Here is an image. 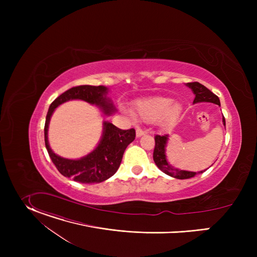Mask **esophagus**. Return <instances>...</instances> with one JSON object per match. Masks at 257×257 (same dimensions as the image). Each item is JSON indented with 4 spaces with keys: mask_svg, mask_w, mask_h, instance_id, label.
<instances>
[{
    "mask_svg": "<svg viewBox=\"0 0 257 257\" xmlns=\"http://www.w3.org/2000/svg\"><path fill=\"white\" fill-rule=\"evenodd\" d=\"M146 133H148V131L144 130V129H141V128H137L136 129V136L137 137H140V136H142V135H144Z\"/></svg>",
    "mask_w": 257,
    "mask_h": 257,
    "instance_id": "esophagus-1",
    "label": "esophagus"
}]
</instances>
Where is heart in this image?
Here are the masks:
<instances>
[{"label":"heart","mask_w":257,"mask_h":257,"mask_svg":"<svg viewBox=\"0 0 257 257\" xmlns=\"http://www.w3.org/2000/svg\"><path fill=\"white\" fill-rule=\"evenodd\" d=\"M182 105L171 97L153 96L140 99L135 104V116L143 122L160 120L165 126L173 125L182 114Z\"/></svg>","instance_id":"obj_1"}]
</instances>
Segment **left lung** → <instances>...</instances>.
<instances>
[{
	"label": "left lung",
	"mask_w": 257,
	"mask_h": 257,
	"mask_svg": "<svg viewBox=\"0 0 257 257\" xmlns=\"http://www.w3.org/2000/svg\"><path fill=\"white\" fill-rule=\"evenodd\" d=\"M187 85L193 90V92L195 94V98L193 100L194 103L195 102H200V101H207V102L215 103L217 105H221L218 96L215 95L213 92H211L208 88H206L201 83H199V82H189V83H187ZM223 122H224V125L226 126L225 117L223 118ZM167 140H168V135L167 134H165V135H156L155 136L156 145H155V150H154V161L162 172H164L165 174H167L171 177H174L176 179H181V180L189 179V178H192V177L196 176L197 174H201V173L205 172V170L196 173V172H188V171L173 169L168 164V162L166 160L165 149H166Z\"/></svg>",
	"instance_id": "8db88e82"
}]
</instances>
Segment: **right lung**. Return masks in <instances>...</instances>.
<instances>
[{
	"label": "right lung",
	"instance_id": "right-lung-1",
	"mask_svg": "<svg viewBox=\"0 0 257 257\" xmlns=\"http://www.w3.org/2000/svg\"><path fill=\"white\" fill-rule=\"evenodd\" d=\"M106 87L79 85L72 87L59 95L50 105L45 124V142L49 156L58 169L65 177H72L79 183H99L112 177L120 167L122 158L127 146L135 139L134 128L122 130L112 123H103V134L97 148L88 156L80 160L63 159L51 150L48 141V128L51 116L55 108L70 99H83L89 103L102 107L105 114L114 112L112 102L105 97Z\"/></svg>",
	"mask_w": 257,
	"mask_h": 257
}]
</instances>
